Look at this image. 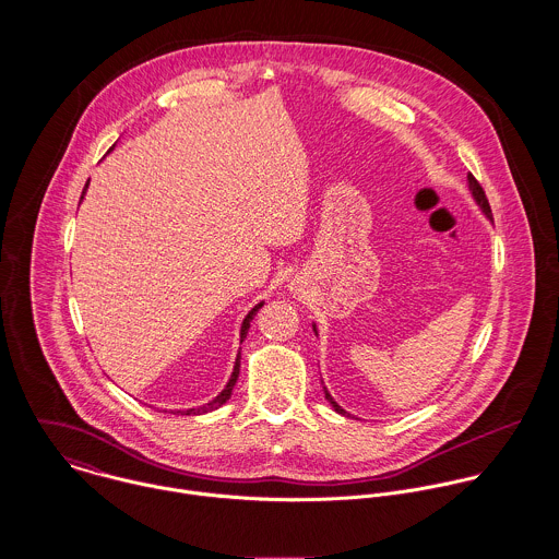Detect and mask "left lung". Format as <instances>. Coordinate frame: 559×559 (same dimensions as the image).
<instances>
[{
  "mask_svg": "<svg viewBox=\"0 0 559 559\" xmlns=\"http://www.w3.org/2000/svg\"><path fill=\"white\" fill-rule=\"evenodd\" d=\"M467 182H469V191H472V195H474V200H476V204H478L479 209H481V213L488 217V219H492V213H490V206H488V200H486V193H484V189L479 187L478 180L474 178V174H467ZM314 326V333L319 335V329H317V324H312ZM324 390V399L329 400V404L337 411V413H342V415H348L335 400L331 399V394L326 392V388H322Z\"/></svg>",
  "mask_w": 559,
  "mask_h": 559,
  "instance_id": "8db88e82",
  "label": "left lung"
}]
</instances>
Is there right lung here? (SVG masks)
I'll return each mask as SVG.
<instances>
[{"instance_id":"obj_1","label":"right lung","mask_w":559,"mask_h":559,"mask_svg":"<svg viewBox=\"0 0 559 559\" xmlns=\"http://www.w3.org/2000/svg\"><path fill=\"white\" fill-rule=\"evenodd\" d=\"M116 146V144H114ZM114 146L109 148V151H114ZM85 189H87V182H85ZM85 189H83V193H81V200H83V195H85ZM264 306V301H260L258 306H253L249 312H247V317L242 319L240 322V342L245 340V335H247V329H249V322L253 320L255 317V312L260 310ZM239 370H240V350L237 353V361H235V370H233V374H230V381L226 383V388L222 390V394L219 396H215V399L211 400V402H206V404H202V406H195V408H187V411H174V415H202V413H209V411H215V408H219L222 404H226L230 396H233V390H235V385H237V379H239Z\"/></svg>"}]
</instances>
